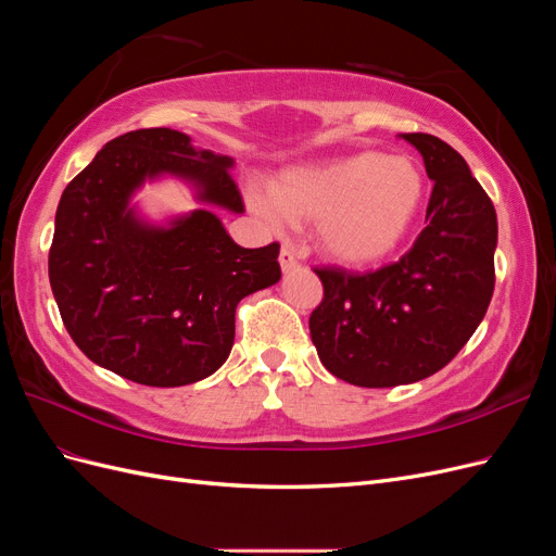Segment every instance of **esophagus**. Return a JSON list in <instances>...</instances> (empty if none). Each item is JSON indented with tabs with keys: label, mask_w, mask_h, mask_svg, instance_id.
<instances>
[{
	"label": "esophagus",
	"mask_w": 556,
	"mask_h": 556,
	"mask_svg": "<svg viewBox=\"0 0 556 556\" xmlns=\"http://www.w3.org/2000/svg\"><path fill=\"white\" fill-rule=\"evenodd\" d=\"M278 262H280L282 274H290L292 268H296V266H299V260H296V255H294V252H292L290 248H282V250H280V257H278Z\"/></svg>",
	"instance_id": "obj_1"
}]
</instances>
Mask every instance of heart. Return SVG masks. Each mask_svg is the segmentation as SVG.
Listing matches in <instances>:
<instances>
[{
    "instance_id": "1",
    "label": "heart",
    "mask_w": 556,
    "mask_h": 556,
    "mask_svg": "<svg viewBox=\"0 0 556 556\" xmlns=\"http://www.w3.org/2000/svg\"><path fill=\"white\" fill-rule=\"evenodd\" d=\"M427 199L422 166L408 155L362 150L299 164L255 192L250 206L266 223L311 225L325 257L343 266H374L401 248Z\"/></svg>"
}]
</instances>
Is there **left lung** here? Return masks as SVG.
I'll return each mask as SVG.
<instances>
[{"label": "left lung", "mask_w": 556, "mask_h": 556, "mask_svg": "<svg viewBox=\"0 0 556 556\" xmlns=\"http://www.w3.org/2000/svg\"><path fill=\"white\" fill-rule=\"evenodd\" d=\"M433 180L427 227L371 274L315 268L325 299L308 319L329 374L357 387L425 380L466 345L494 294L496 211L466 160L431 134H401Z\"/></svg>", "instance_id": "obj_1"}]
</instances>
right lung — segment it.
Listing matches in <instances>:
<instances>
[{
    "mask_svg": "<svg viewBox=\"0 0 556 556\" xmlns=\"http://www.w3.org/2000/svg\"><path fill=\"white\" fill-rule=\"evenodd\" d=\"M233 160L153 127L109 141L66 185L55 213L48 278L83 355L148 387H180L220 368L239 301L280 280V245L241 248L208 208L148 223L131 197L164 176L194 199L243 213Z\"/></svg>",
    "mask_w": 556,
    "mask_h": 556,
    "instance_id": "1",
    "label": "right lung"
}]
</instances>
